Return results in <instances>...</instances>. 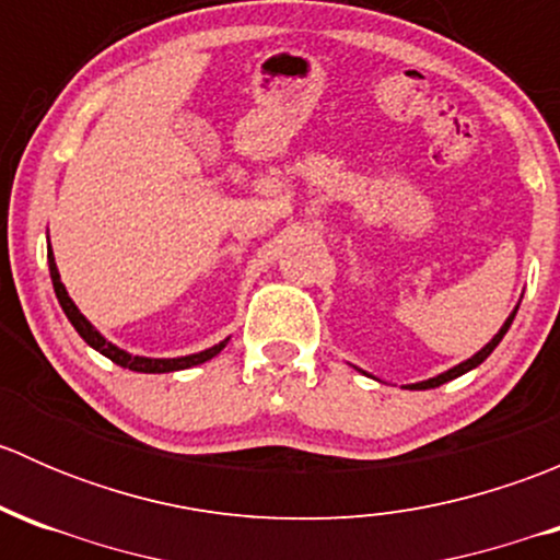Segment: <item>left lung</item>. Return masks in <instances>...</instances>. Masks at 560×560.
Segmentation results:
<instances>
[{
  "label": "left lung",
  "instance_id": "8db88e82",
  "mask_svg": "<svg viewBox=\"0 0 560 560\" xmlns=\"http://www.w3.org/2000/svg\"><path fill=\"white\" fill-rule=\"evenodd\" d=\"M515 314L517 312H512V316L510 319L504 322V327H501L499 332H495L493 336V341L488 343V347L485 349H479L477 354H474V358H468L466 363H460V365H455V369H450L447 374H439V376H433V380H428V382H420V385H411V389H431V387H439V385H444V382H450V380H455V376H460V374H466V371H471V369H477L479 363H485V360H488V354L493 352L495 347H499V341L501 338H504V332L510 330V325H512V319H515Z\"/></svg>",
  "mask_w": 560,
  "mask_h": 560
}]
</instances>
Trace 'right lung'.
I'll return each instance as SVG.
<instances>
[{"mask_svg":"<svg viewBox=\"0 0 560 560\" xmlns=\"http://www.w3.org/2000/svg\"><path fill=\"white\" fill-rule=\"evenodd\" d=\"M48 268H50V281H54V292L56 298H59L61 308H65L67 319L72 322V327L78 330V336L83 338V341L89 343V347L97 349L100 354H105L107 360H113L116 365H121V369H129V371H140V374H171V371H180V369H191V365H200L206 363V360L217 358L219 352L224 349V343H217V347L206 349V352L200 354H186V358H173V360H154V358H138V354H129L124 352V349L113 347L110 341H105L103 336H100L97 330H94L92 325H89V319L83 316L81 312L75 308V303L70 301V295H67L65 284H61L59 279V270H56V262H54V254H50V246H48Z\"/></svg>","mask_w":560,"mask_h":560,"instance_id":"1","label":"right lung"}]
</instances>
